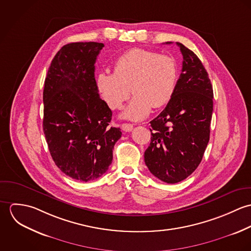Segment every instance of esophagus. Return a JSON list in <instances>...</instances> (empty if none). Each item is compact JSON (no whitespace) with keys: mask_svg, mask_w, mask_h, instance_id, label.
Here are the masks:
<instances>
[{"mask_svg":"<svg viewBox=\"0 0 251 251\" xmlns=\"http://www.w3.org/2000/svg\"><path fill=\"white\" fill-rule=\"evenodd\" d=\"M122 128L126 131V132H129L133 129V125L131 124H123L122 125Z\"/></svg>","mask_w":251,"mask_h":251,"instance_id":"34e87169","label":"esophagus"}]
</instances>
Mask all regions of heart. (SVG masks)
Instances as JSON below:
<instances>
[{"mask_svg":"<svg viewBox=\"0 0 251 251\" xmlns=\"http://www.w3.org/2000/svg\"><path fill=\"white\" fill-rule=\"evenodd\" d=\"M178 79L174 58L142 48L124 52L116 60L114 72L104 71L98 76V87L111 109H120L129 98L130 88L134 97L123 117L141 121L151 107L160 108L171 100Z\"/></svg>","mask_w":251,"mask_h":251,"instance_id":"1","label":"heart"}]
</instances>
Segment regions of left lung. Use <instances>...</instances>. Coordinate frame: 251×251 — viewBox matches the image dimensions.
I'll list each match as a JSON object with an SVG mask.
<instances>
[{
    "label": "left lung",
    "instance_id": "left-lung-1",
    "mask_svg": "<svg viewBox=\"0 0 251 251\" xmlns=\"http://www.w3.org/2000/svg\"><path fill=\"white\" fill-rule=\"evenodd\" d=\"M171 42H166L170 44ZM181 73L165 109L151 124L144 159L150 172L167 183L186 179L200 164L210 140L213 86L199 58L177 42Z\"/></svg>",
    "mask_w": 251,
    "mask_h": 251
}]
</instances>
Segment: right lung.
Masks as SVG:
<instances>
[{
    "mask_svg": "<svg viewBox=\"0 0 251 251\" xmlns=\"http://www.w3.org/2000/svg\"><path fill=\"white\" fill-rule=\"evenodd\" d=\"M100 42L64 45L48 69L43 90V132L55 164L72 179L101 177L113 159L118 127L109 126L112 111L100 98L95 64Z\"/></svg>",
    "mask_w": 251,
    "mask_h": 251,
    "instance_id": "1",
    "label": "right lung"
}]
</instances>
